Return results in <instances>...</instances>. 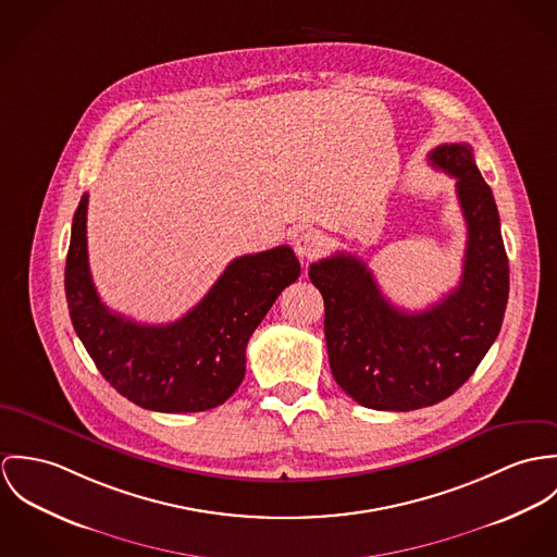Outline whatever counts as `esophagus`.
Listing matches in <instances>:
<instances>
[{
  "label": "esophagus",
  "mask_w": 557,
  "mask_h": 557,
  "mask_svg": "<svg viewBox=\"0 0 557 557\" xmlns=\"http://www.w3.org/2000/svg\"><path fill=\"white\" fill-rule=\"evenodd\" d=\"M322 248V237L318 235V233H306V235H301L299 239H297V244H295V249H297V253L299 256H313L318 249Z\"/></svg>",
  "instance_id": "1"
}]
</instances>
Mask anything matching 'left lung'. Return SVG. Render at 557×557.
<instances>
[{"label": "left lung", "mask_w": 557, "mask_h": 557, "mask_svg": "<svg viewBox=\"0 0 557 557\" xmlns=\"http://www.w3.org/2000/svg\"><path fill=\"white\" fill-rule=\"evenodd\" d=\"M433 166L457 180L468 226L459 286L423 311L395 308L368 264L337 251L309 267L324 299V337L335 382L371 410L408 412L450 397L483 361L508 301V258L492 187L466 143L440 145Z\"/></svg>", "instance_id": "left-lung-1"}]
</instances>
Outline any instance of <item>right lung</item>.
Instances as JSON below:
<instances>
[{"label":"right lung","instance_id":"add662e5","mask_svg":"<svg viewBox=\"0 0 557 557\" xmlns=\"http://www.w3.org/2000/svg\"><path fill=\"white\" fill-rule=\"evenodd\" d=\"M83 194L65 258L72 326L109 384L153 412H202L224 404L246 375V346L301 264L288 246L235 258L196 308L171 324H138L107 308L87 258Z\"/></svg>","mask_w":557,"mask_h":557}]
</instances>
